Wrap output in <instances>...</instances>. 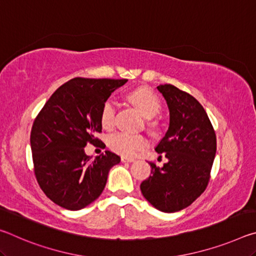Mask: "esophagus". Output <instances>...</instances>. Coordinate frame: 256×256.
I'll use <instances>...</instances> for the list:
<instances>
[{"mask_svg":"<svg viewBox=\"0 0 256 256\" xmlns=\"http://www.w3.org/2000/svg\"><path fill=\"white\" fill-rule=\"evenodd\" d=\"M120 160H122L123 162H134V158L125 157V156H122V157H120Z\"/></svg>","mask_w":256,"mask_h":256,"instance_id":"obj_1","label":"esophagus"}]
</instances>
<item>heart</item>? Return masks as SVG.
<instances>
[{
	"mask_svg": "<svg viewBox=\"0 0 256 256\" xmlns=\"http://www.w3.org/2000/svg\"><path fill=\"white\" fill-rule=\"evenodd\" d=\"M130 100L138 107L146 118H154L157 115L162 102L152 90L148 88H138L128 94ZM116 118V105L112 99H107L104 102L100 114V120L105 128H112L115 124ZM148 146V140L144 136L138 134H130L125 132L112 133L108 138V146L114 152L122 156H134L138 151L144 150Z\"/></svg>",
	"mask_w": 256,
	"mask_h": 256,
	"instance_id": "b5f03b06",
	"label": "heart"
}]
</instances>
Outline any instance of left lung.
I'll use <instances>...</instances> for the list:
<instances>
[{
  "instance_id": "8db88e82",
  "label": "left lung",
  "mask_w": 256,
  "mask_h": 256,
  "mask_svg": "<svg viewBox=\"0 0 256 256\" xmlns=\"http://www.w3.org/2000/svg\"><path fill=\"white\" fill-rule=\"evenodd\" d=\"M170 108V128L156 151L168 159L160 168L150 162L151 176L140 185L156 209L176 212L196 200L210 180L216 138L204 108L172 84L157 86Z\"/></svg>"
}]
</instances>
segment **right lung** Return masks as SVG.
<instances>
[{
	"instance_id": "right-lung-1",
	"label": "right lung",
	"mask_w": 256,
	"mask_h": 256,
	"mask_svg": "<svg viewBox=\"0 0 256 256\" xmlns=\"http://www.w3.org/2000/svg\"><path fill=\"white\" fill-rule=\"evenodd\" d=\"M126 81L74 78L52 94L34 118L30 133L34 172L55 204L80 210L105 188L108 172L120 158L106 150L92 160L84 146H104L96 136L102 132V105Z\"/></svg>"
}]
</instances>
